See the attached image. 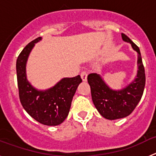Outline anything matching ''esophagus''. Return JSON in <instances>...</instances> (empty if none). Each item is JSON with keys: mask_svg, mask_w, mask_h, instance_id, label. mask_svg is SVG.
Here are the masks:
<instances>
[{"mask_svg": "<svg viewBox=\"0 0 156 156\" xmlns=\"http://www.w3.org/2000/svg\"><path fill=\"white\" fill-rule=\"evenodd\" d=\"M81 79L83 81H87V73L86 71H83L81 73Z\"/></svg>", "mask_w": 156, "mask_h": 156, "instance_id": "obj_1", "label": "esophagus"}]
</instances>
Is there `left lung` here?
Listing matches in <instances>:
<instances>
[{"instance_id": "8db88e82", "label": "left lung", "mask_w": 156, "mask_h": 156, "mask_svg": "<svg viewBox=\"0 0 156 156\" xmlns=\"http://www.w3.org/2000/svg\"><path fill=\"white\" fill-rule=\"evenodd\" d=\"M122 39L129 43L137 52V73L133 80L124 88L113 90L99 74L90 73L87 76L95 108L104 118L110 120L124 118L131 113L142 97L145 85V73L140 49L125 34H122Z\"/></svg>"}]
</instances>
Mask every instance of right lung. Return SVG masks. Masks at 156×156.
<instances>
[{"label":"right lung","mask_w":156,"mask_h":156,"mask_svg":"<svg viewBox=\"0 0 156 156\" xmlns=\"http://www.w3.org/2000/svg\"><path fill=\"white\" fill-rule=\"evenodd\" d=\"M38 37L25 47L16 61V73L20 101L27 113L46 126H58L66 119L77 87L82 82L80 76L63 78L52 87L38 90L27 80V63Z\"/></svg>","instance_id":"add662e5"}]
</instances>
